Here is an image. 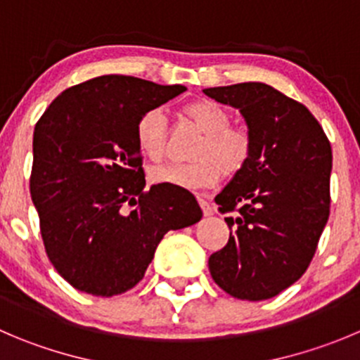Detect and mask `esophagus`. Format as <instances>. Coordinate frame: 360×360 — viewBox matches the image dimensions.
Instances as JSON below:
<instances>
[{"label":"esophagus","mask_w":360,"mask_h":360,"mask_svg":"<svg viewBox=\"0 0 360 360\" xmlns=\"http://www.w3.org/2000/svg\"><path fill=\"white\" fill-rule=\"evenodd\" d=\"M198 203H200L201 210H203L205 215H212V214H214V207H212V205L208 203L207 200H203V198H201V196H198Z\"/></svg>","instance_id":"34e87169"}]
</instances>
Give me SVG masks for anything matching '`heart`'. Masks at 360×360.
<instances>
[{
    "instance_id": "b5f03b06",
    "label": "heart",
    "mask_w": 360,
    "mask_h": 360,
    "mask_svg": "<svg viewBox=\"0 0 360 360\" xmlns=\"http://www.w3.org/2000/svg\"><path fill=\"white\" fill-rule=\"evenodd\" d=\"M182 118L200 132L186 166L153 167L150 178L159 186L205 189L219 178H233L245 169L252 155V134L242 123H229L231 115L212 98H196L180 109ZM136 141L143 155L159 162L166 155L167 123L160 109H150L136 125Z\"/></svg>"
}]
</instances>
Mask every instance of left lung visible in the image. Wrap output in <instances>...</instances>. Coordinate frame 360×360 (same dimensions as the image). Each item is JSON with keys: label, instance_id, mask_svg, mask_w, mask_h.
I'll return each mask as SVG.
<instances>
[{"label": "left lung", "instance_id": "8db88e82", "mask_svg": "<svg viewBox=\"0 0 360 360\" xmlns=\"http://www.w3.org/2000/svg\"><path fill=\"white\" fill-rule=\"evenodd\" d=\"M237 108L252 134L242 173L215 196L228 244L208 258L212 279L235 299L265 300L302 277L330 214L332 150L300 102L263 83L203 90Z\"/></svg>", "mask_w": 360, "mask_h": 360}]
</instances>
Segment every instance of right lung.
Wrapping results in <instances>:
<instances>
[{
	"label": "right lung",
	"instance_id": "obj_1",
	"mask_svg": "<svg viewBox=\"0 0 360 360\" xmlns=\"http://www.w3.org/2000/svg\"><path fill=\"white\" fill-rule=\"evenodd\" d=\"M186 90L101 75L61 91L37 122L30 193L47 256L75 290L134 288L164 235L203 215L187 189L145 191L136 141L138 120Z\"/></svg>",
	"mask_w": 360,
	"mask_h": 360
}]
</instances>
